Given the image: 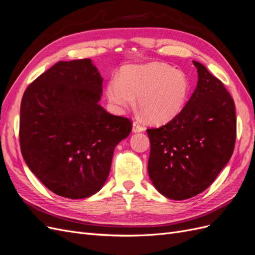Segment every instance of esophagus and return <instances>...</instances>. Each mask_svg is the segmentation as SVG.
<instances>
[{
  "mask_svg": "<svg viewBox=\"0 0 255 255\" xmlns=\"http://www.w3.org/2000/svg\"><path fill=\"white\" fill-rule=\"evenodd\" d=\"M145 130V127H143V126H141L139 124H137V123H133V125H132V131L134 133H136V132H143V131Z\"/></svg>",
  "mask_w": 255,
  "mask_h": 255,
  "instance_id": "esophagus-1",
  "label": "esophagus"
}]
</instances>
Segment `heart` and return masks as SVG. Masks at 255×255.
<instances>
[{
    "label": "heart",
    "instance_id": "b5f03b06",
    "mask_svg": "<svg viewBox=\"0 0 255 255\" xmlns=\"http://www.w3.org/2000/svg\"><path fill=\"white\" fill-rule=\"evenodd\" d=\"M106 94L113 108L120 113L137 106L150 123L165 124L178 117L191 94L187 75L162 62L128 65L121 77L107 84Z\"/></svg>",
    "mask_w": 255,
    "mask_h": 255
}]
</instances>
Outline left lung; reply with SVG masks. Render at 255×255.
<instances>
[{
  "label": "left lung",
  "instance_id": "left-lung-1",
  "mask_svg": "<svg viewBox=\"0 0 255 255\" xmlns=\"http://www.w3.org/2000/svg\"><path fill=\"white\" fill-rule=\"evenodd\" d=\"M198 83L178 117L147 129L148 175L157 191L172 200L202 193L214 182L234 150L236 114L224 84L193 61Z\"/></svg>",
  "mask_w": 255,
  "mask_h": 255
}]
</instances>
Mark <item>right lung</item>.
I'll use <instances>...</instances> for the list:
<instances>
[{"mask_svg": "<svg viewBox=\"0 0 255 255\" xmlns=\"http://www.w3.org/2000/svg\"><path fill=\"white\" fill-rule=\"evenodd\" d=\"M102 94L103 77L91 59L57 62L23 94V159L48 190L64 198H88L100 191L114 148L131 132L129 119L98 104Z\"/></svg>", "mask_w": 255, "mask_h": 255, "instance_id": "obj_1", "label": "right lung"}]
</instances>
